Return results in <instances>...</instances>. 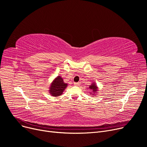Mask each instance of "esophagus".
I'll use <instances>...</instances> for the list:
<instances>
[{"label": "esophagus", "mask_w": 147, "mask_h": 147, "mask_svg": "<svg viewBox=\"0 0 147 147\" xmlns=\"http://www.w3.org/2000/svg\"><path fill=\"white\" fill-rule=\"evenodd\" d=\"M80 84H81L80 82H75V83H74V85H75V86H79Z\"/></svg>", "instance_id": "1"}]
</instances>
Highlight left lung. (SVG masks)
<instances>
[{
	"label": "left lung",
	"mask_w": 147,
	"mask_h": 147,
	"mask_svg": "<svg viewBox=\"0 0 147 147\" xmlns=\"http://www.w3.org/2000/svg\"><path fill=\"white\" fill-rule=\"evenodd\" d=\"M88 89L92 91V92H90L91 94L90 95H93V96H95L97 93H98L97 91H98V88L96 82L92 83L91 85H90L88 87Z\"/></svg>",
	"instance_id": "obj_1"
}]
</instances>
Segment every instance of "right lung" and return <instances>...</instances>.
Returning a JSON list of instances; mask_svg holds the SVG:
<instances>
[{"label":"right lung","mask_w":147,"mask_h":147,"mask_svg":"<svg viewBox=\"0 0 147 147\" xmlns=\"http://www.w3.org/2000/svg\"><path fill=\"white\" fill-rule=\"evenodd\" d=\"M67 86V84L64 82L62 78L60 76H57L50 85L49 94L53 97L61 96Z\"/></svg>","instance_id":"add662e5"}]
</instances>
